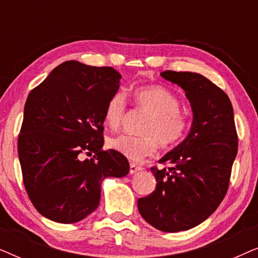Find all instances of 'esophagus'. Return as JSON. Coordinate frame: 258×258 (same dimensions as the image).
Masks as SVG:
<instances>
[{"label":"esophagus","instance_id":"obj_1","mask_svg":"<svg viewBox=\"0 0 258 258\" xmlns=\"http://www.w3.org/2000/svg\"><path fill=\"white\" fill-rule=\"evenodd\" d=\"M143 168L141 165H137L135 163H130V174H136V172L142 171Z\"/></svg>","mask_w":258,"mask_h":258}]
</instances>
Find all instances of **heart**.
I'll use <instances>...</instances> for the list:
<instances>
[{
  "mask_svg": "<svg viewBox=\"0 0 258 258\" xmlns=\"http://www.w3.org/2000/svg\"><path fill=\"white\" fill-rule=\"evenodd\" d=\"M133 101L149 114L141 129L143 136L119 135L108 140V147L130 161L140 162L156 153L158 144L170 148L186 135L189 118L181 111L179 98L163 87H141L133 91ZM126 102L121 93L109 98L104 108V122L112 130L121 126L125 117Z\"/></svg>",
  "mask_w": 258,
  "mask_h": 258,
  "instance_id": "obj_1",
  "label": "heart"
}]
</instances>
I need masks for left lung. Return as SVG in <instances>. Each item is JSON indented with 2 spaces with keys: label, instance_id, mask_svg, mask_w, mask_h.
Masks as SVG:
<instances>
[{
  "label": "left lung",
  "instance_id": "8db88e82",
  "mask_svg": "<svg viewBox=\"0 0 258 258\" xmlns=\"http://www.w3.org/2000/svg\"><path fill=\"white\" fill-rule=\"evenodd\" d=\"M161 76L185 91L192 110L188 136L161 158L168 169H150L156 190L137 201L148 223L165 232L191 229L206 221L224 199L238 139L228 95L197 73Z\"/></svg>",
  "mask_w": 258,
  "mask_h": 258
}]
</instances>
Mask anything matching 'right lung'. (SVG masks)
Returning a JSON list of instances; mask_svg holds the SVG:
<instances>
[{
  "instance_id": "1",
  "label": "right lung",
  "mask_w": 258,
  "mask_h": 258,
  "mask_svg": "<svg viewBox=\"0 0 258 258\" xmlns=\"http://www.w3.org/2000/svg\"><path fill=\"white\" fill-rule=\"evenodd\" d=\"M121 77L111 67L67 61L30 91L17 150L27 194L42 216L83 220L100 204L103 179L129 172L124 156L102 149L104 108ZM83 152L94 156L81 160Z\"/></svg>"
}]
</instances>
